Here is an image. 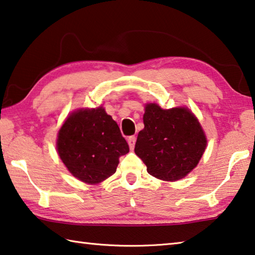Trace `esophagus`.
Wrapping results in <instances>:
<instances>
[{"label": "esophagus", "mask_w": 255, "mask_h": 255, "mask_svg": "<svg viewBox=\"0 0 255 255\" xmlns=\"http://www.w3.org/2000/svg\"><path fill=\"white\" fill-rule=\"evenodd\" d=\"M135 143H136V136H129L128 137V145H129V147H130V149H134Z\"/></svg>", "instance_id": "obj_1"}]
</instances>
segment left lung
I'll return each instance as SVG.
<instances>
[{"instance_id":"left-lung-1","label":"left lung","mask_w":255,"mask_h":255,"mask_svg":"<svg viewBox=\"0 0 255 255\" xmlns=\"http://www.w3.org/2000/svg\"><path fill=\"white\" fill-rule=\"evenodd\" d=\"M144 129L137 136L135 153L155 178L175 181L191 172L203 155L207 138L195 116L185 108L163 110L145 107Z\"/></svg>"}]
</instances>
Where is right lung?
<instances>
[{"instance_id": "add662e5", "label": "right lung", "mask_w": 255, "mask_h": 255, "mask_svg": "<svg viewBox=\"0 0 255 255\" xmlns=\"http://www.w3.org/2000/svg\"><path fill=\"white\" fill-rule=\"evenodd\" d=\"M56 147L68 170L87 184L112 176L119 157L129 152L118 125L103 108L71 113L59 130Z\"/></svg>"}]
</instances>
